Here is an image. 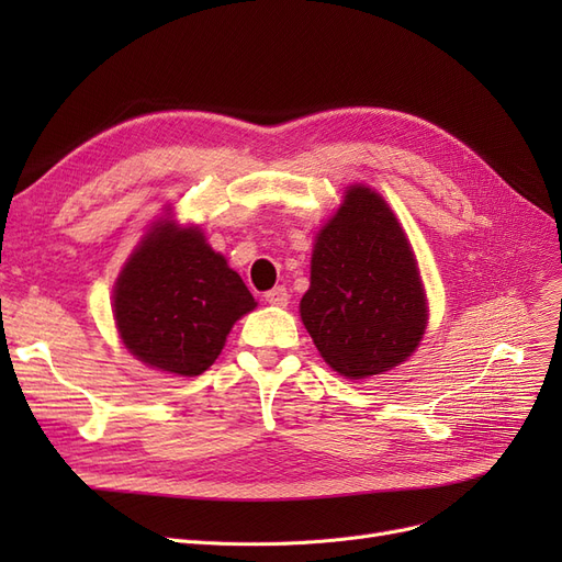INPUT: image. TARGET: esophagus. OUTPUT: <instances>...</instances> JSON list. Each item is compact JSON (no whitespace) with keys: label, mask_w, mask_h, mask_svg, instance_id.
<instances>
[{"label":"esophagus","mask_w":562,"mask_h":562,"mask_svg":"<svg viewBox=\"0 0 562 562\" xmlns=\"http://www.w3.org/2000/svg\"><path fill=\"white\" fill-rule=\"evenodd\" d=\"M288 300H291V295H288V291H285L283 285L271 288V291H267V293H265V302L274 304V307H285Z\"/></svg>","instance_id":"esophagus-1"}]
</instances>
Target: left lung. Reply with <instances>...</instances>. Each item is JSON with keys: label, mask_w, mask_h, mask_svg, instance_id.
Returning <instances> with one entry per match:
<instances>
[{"label": "left lung", "mask_w": 562, "mask_h": 562, "mask_svg": "<svg viewBox=\"0 0 562 562\" xmlns=\"http://www.w3.org/2000/svg\"><path fill=\"white\" fill-rule=\"evenodd\" d=\"M300 316L318 353L347 380L396 368L427 330V297L411 241L389 203L351 184L321 227Z\"/></svg>", "instance_id": "8db88e82"}]
</instances>
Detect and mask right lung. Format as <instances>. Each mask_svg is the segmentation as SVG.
Returning a JSON list of instances; mask_svg holds the SVG:
<instances>
[{
    "mask_svg": "<svg viewBox=\"0 0 562 562\" xmlns=\"http://www.w3.org/2000/svg\"><path fill=\"white\" fill-rule=\"evenodd\" d=\"M255 304L203 232L168 217L131 252L112 295L124 347L145 366L180 378L209 370L234 323Z\"/></svg>",
    "mask_w": 562,
    "mask_h": 562,
    "instance_id": "add662e5",
    "label": "right lung"
}]
</instances>
